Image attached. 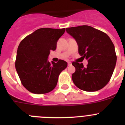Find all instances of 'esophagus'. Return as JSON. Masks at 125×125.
I'll return each instance as SVG.
<instances>
[{
	"instance_id": "obj_1",
	"label": "esophagus",
	"mask_w": 125,
	"mask_h": 125,
	"mask_svg": "<svg viewBox=\"0 0 125 125\" xmlns=\"http://www.w3.org/2000/svg\"><path fill=\"white\" fill-rule=\"evenodd\" d=\"M68 66H71V62H68Z\"/></svg>"
}]
</instances>
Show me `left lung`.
<instances>
[{"instance_id":"8db88e82","label":"left lung","mask_w":125,"mask_h":125,"mask_svg":"<svg viewBox=\"0 0 125 125\" xmlns=\"http://www.w3.org/2000/svg\"><path fill=\"white\" fill-rule=\"evenodd\" d=\"M66 32L76 39L80 56L88 60L86 67L76 61L72 64L76 71L72 79L79 89L96 91L110 81L116 63L115 46L106 33L88 25L66 28Z\"/></svg>"}]
</instances>
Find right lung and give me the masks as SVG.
<instances>
[{"instance_id":"right-lung-1","label":"right lung","mask_w":125,"mask_h":125,"mask_svg":"<svg viewBox=\"0 0 125 125\" xmlns=\"http://www.w3.org/2000/svg\"><path fill=\"white\" fill-rule=\"evenodd\" d=\"M65 32L57 29L41 28L21 42L17 51L15 69L24 88L34 94H45L56 86L58 77L68 63L59 59L50 62L47 57L54 51L57 41Z\"/></svg>"}]
</instances>
